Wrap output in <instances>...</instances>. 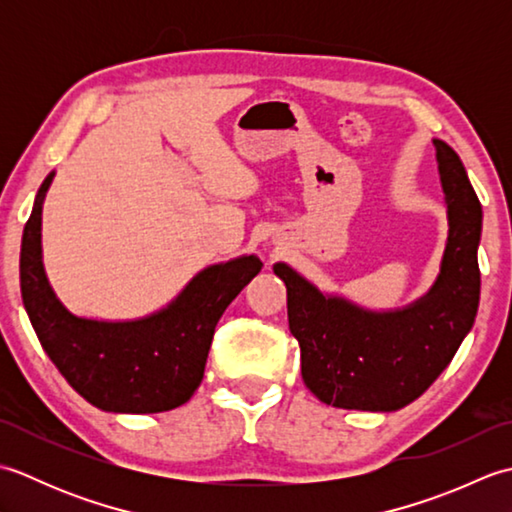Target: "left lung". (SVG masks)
I'll list each match as a JSON object with an SVG mask.
<instances>
[{
	"label": "left lung",
	"mask_w": 512,
	"mask_h": 512,
	"mask_svg": "<svg viewBox=\"0 0 512 512\" xmlns=\"http://www.w3.org/2000/svg\"><path fill=\"white\" fill-rule=\"evenodd\" d=\"M449 235L433 286L402 308L369 310L323 292L277 262L286 284L290 332L301 347L303 383L325 405L398 411L422 396L458 352L480 306L477 246L482 204L460 156L433 140Z\"/></svg>",
	"instance_id": "8db88e82"
}]
</instances>
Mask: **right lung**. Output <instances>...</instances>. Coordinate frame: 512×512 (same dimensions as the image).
I'll return each instance as SVG.
<instances>
[{
	"label": "right lung",
	"mask_w": 512,
	"mask_h": 512,
	"mask_svg": "<svg viewBox=\"0 0 512 512\" xmlns=\"http://www.w3.org/2000/svg\"><path fill=\"white\" fill-rule=\"evenodd\" d=\"M52 180L54 171L37 191L19 255L21 299L41 347L76 394L103 411L158 413L184 405L204 376L217 321L262 270V259L239 255L206 266L147 317H79L63 306L43 268L41 211Z\"/></svg>",
	"instance_id": "obj_1"
}]
</instances>
